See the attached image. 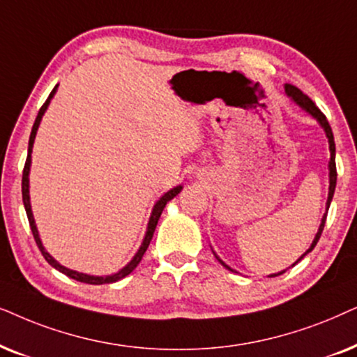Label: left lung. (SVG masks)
Segmentation results:
<instances>
[{
	"label": "left lung",
	"instance_id": "obj_1",
	"mask_svg": "<svg viewBox=\"0 0 357 357\" xmlns=\"http://www.w3.org/2000/svg\"><path fill=\"white\" fill-rule=\"evenodd\" d=\"M286 93H287V96H291V98L294 99V101H296V102L298 104V106H301L302 109H305L307 112H310L312 116L315 117L317 121L321 123V127H323V129H325V132H326L328 142H330V151H331V160H330V192H328V201H326V208H330V202H331V199H333L335 188H336V161H335V151H336V150H335L333 132H331V127H330V123H328V121H326L325 114H323V112L320 111V109L317 107V104L313 102L312 99L308 98L305 93H302L301 89L294 86V84H286ZM325 222H326V213H325V217H323L320 228H318V234H317V236H315V240H313V243H312L310 248L307 250V253H310V251H312L313 248H315V245L318 243V240H320L321 231H323V227H325ZM307 253H305V255H307ZM305 255H302L301 259H302ZM301 259H298V261H301ZM218 261H220V259H218ZM220 263H222L223 266H225L227 269H230L225 263H223V261H220ZM230 271H234V269H230ZM284 273H286V271H282V273H279V274H284ZM279 274L271 275V278H275V275H279Z\"/></svg>",
	"mask_w": 357,
	"mask_h": 357
}]
</instances>
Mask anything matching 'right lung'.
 <instances>
[{
	"instance_id": "add662e5",
	"label": "right lung",
	"mask_w": 357,
	"mask_h": 357,
	"mask_svg": "<svg viewBox=\"0 0 357 357\" xmlns=\"http://www.w3.org/2000/svg\"><path fill=\"white\" fill-rule=\"evenodd\" d=\"M55 89H56V86H55L54 89H52V93L49 94V98H47V101L44 102V106L40 107L39 114H37V117H36V122H34V126H32V132H31V137H29V150H27V158H26V165H24V169H22V202H24V207H26L27 218H29V225H31L32 235H34V240H36V243H37V246H39L40 253H42V256H44V258H45L47 263H49L50 266H54L55 269H59L60 273H63V274L68 275V278L75 279V281L84 282V284H94V286H99V284H109V282H116V281H119V279H122V278H126V275H129V274L132 273V271H134V269L137 268V264L140 263L142 258H144L145 251H146V248H149V245H150L151 238H153V234H155L156 223H158V220H160V215H161V212H163V208H165V206H166V202L171 201V199H173V197L176 196V194H178L179 191H181V186H178V188L171 189V191L166 192L165 196L161 197L160 201L155 204V207H153V212H151V217H150V222H149V230H146L145 240H144V243H142V246H140L139 253H137V255L134 256V259H132L130 263L126 266V268L119 271L117 274H114V275H107V278H96V275H86V274H82V273H76V271L66 269L65 266H61V264L56 263V261H55L54 258H52V256H50L49 253H47V251L44 250V246H42V243H40L39 234H37V228H36V223H34V217H32V211H31V202H29V166H31V151H32V144H34V139H36V132H37V127H39V123H40V119H42V116H44V112H45L47 106H49V102H50L52 96H54Z\"/></svg>"
}]
</instances>
